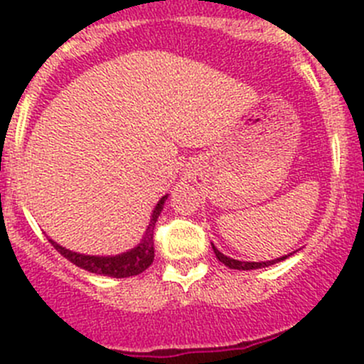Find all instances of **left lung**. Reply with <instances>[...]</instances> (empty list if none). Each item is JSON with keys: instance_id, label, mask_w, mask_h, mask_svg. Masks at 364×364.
<instances>
[{"instance_id": "left-lung-1", "label": "left lung", "mask_w": 364, "mask_h": 364, "mask_svg": "<svg viewBox=\"0 0 364 364\" xmlns=\"http://www.w3.org/2000/svg\"><path fill=\"white\" fill-rule=\"evenodd\" d=\"M213 252H215V255H216V259L220 260V262H223L225 264L227 267H230V269H259V267H267V266H271V264H274V262H280V260H285L287 259L289 255H285V257H280V259H277V260H269V262H241V260H234V259H230V257H227V255H223L222 252L220 250H216L215 247H213Z\"/></svg>"}]
</instances>
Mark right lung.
I'll return each mask as SVG.
<instances>
[{"label": "right lung", "instance_id": "right-lung-1", "mask_svg": "<svg viewBox=\"0 0 364 364\" xmlns=\"http://www.w3.org/2000/svg\"><path fill=\"white\" fill-rule=\"evenodd\" d=\"M165 199H167V196L161 197L160 203L156 204L155 211H153L151 215V222H149L148 230H146V236L142 237L141 245L135 247L134 250L121 253V255H116V257L80 255V253L70 252L67 248L60 247V245L54 243V241L50 240L49 241L53 243V247L65 257V259H68L70 262L82 267V269L91 271V273L105 274V277H114V278L135 277V274L148 269V267L151 266L153 259H155V248H153V229H155L156 218H159L161 209H164Z\"/></svg>", "mask_w": 364, "mask_h": 364}]
</instances>
